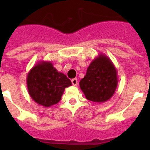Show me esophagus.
Wrapping results in <instances>:
<instances>
[{"label": "esophagus", "mask_w": 150, "mask_h": 150, "mask_svg": "<svg viewBox=\"0 0 150 150\" xmlns=\"http://www.w3.org/2000/svg\"><path fill=\"white\" fill-rule=\"evenodd\" d=\"M71 83H72L73 86H77L78 84V80L76 78H74V79H71Z\"/></svg>", "instance_id": "34e87169"}]
</instances>
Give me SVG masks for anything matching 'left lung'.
<instances>
[{
	"label": "left lung",
	"mask_w": 150,
	"mask_h": 150,
	"mask_svg": "<svg viewBox=\"0 0 150 150\" xmlns=\"http://www.w3.org/2000/svg\"><path fill=\"white\" fill-rule=\"evenodd\" d=\"M118 85L117 71L112 61L104 54L91 61L79 87L88 100L103 103L114 95Z\"/></svg>",
	"instance_id": "obj_1"
}]
</instances>
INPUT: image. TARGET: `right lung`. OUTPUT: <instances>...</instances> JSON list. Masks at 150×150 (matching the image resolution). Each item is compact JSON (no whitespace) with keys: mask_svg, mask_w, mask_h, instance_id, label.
<instances>
[{"mask_svg":"<svg viewBox=\"0 0 150 150\" xmlns=\"http://www.w3.org/2000/svg\"><path fill=\"white\" fill-rule=\"evenodd\" d=\"M71 80L59 72L48 61H41L30 69L27 76L28 91L30 98L40 105L50 107L62 98Z\"/></svg>","mask_w":150,"mask_h":150,"instance_id":"right-lung-1","label":"right lung"}]
</instances>
